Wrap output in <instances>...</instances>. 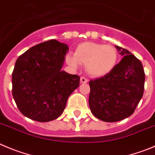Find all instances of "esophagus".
<instances>
[{
	"label": "esophagus",
	"instance_id": "1",
	"mask_svg": "<svg viewBox=\"0 0 155 155\" xmlns=\"http://www.w3.org/2000/svg\"><path fill=\"white\" fill-rule=\"evenodd\" d=\"M80 82H82V83H87L88 82V79H86V78L83 77V76H82V77L80 78Z\"/></svg>",
	"mask_w": 155,
	"mask_h": 155
}]
</instances>
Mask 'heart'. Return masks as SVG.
I'll return each mask as SVG.
<instances>
[{
	"label": "heart",
	"instance_id": "heart-1",
	"mask_svg": "<svg viewBox=\"0 0 155 155\" xmlns=\"http://www.w3.org/2000/svg\"><path fill=\"white\" fill-rule=\"evenodd\" d=\"M69 65L77 67L79 64L86 65V69L94 77H102L113 71L118 63V53L111 45L86 42L78 45L75 55L66 56Z\"/></svg>",
	"mask_w": 155,
	"mask_h": 155
}]
</instances>
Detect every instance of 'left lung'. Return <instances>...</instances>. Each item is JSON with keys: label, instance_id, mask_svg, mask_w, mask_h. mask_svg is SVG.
<instances>
[{"label": "left lung", "instance_id": "left-lung-1", "mask_svg": "<svg viewBox=\"0 0 155 155\" xmlns=\"http://www.w3.org/2000/svg\"><path fill=\"white\" fill-rule=\"evenodd\" d=\"M121 56L109 74L89 81L92 113L106 122H115L134 113L144 93L145 74L141 62L128 50L115 46Z\"/></svg>", "mask_w": 155, "mask_h": 155}]
</instances>
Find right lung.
<instances>
[{
	"label": "right lung",
	"instance_id": "add662e5",
	"mask_svg": "<svg viewBox=\"0 0 155 155\" xmlns=\"http://www.w3.org/2000/svg\"><path fill=\"white\" fill-rule=\"evenodd\" d=\"M68 46L51 40L17 58L12 73V94L20 112L40 122L53 121L64 111L79 76L61 71Z\"/></svg>",
	"mask_w": 155,
	"mask_h": 155
}]
</instances>
